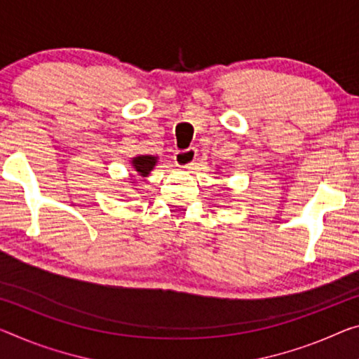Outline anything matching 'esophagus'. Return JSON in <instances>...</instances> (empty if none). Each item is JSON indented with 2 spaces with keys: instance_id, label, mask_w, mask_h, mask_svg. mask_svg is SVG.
Wrapping results in <instances>:
<instances>
[{
  "instance_id": "1",
  "label": "esophagus",
  "mask_w": 359,
  "mask_h": 359,
  "mask_svg": "<svg viewBox=\"0 0 359 359\" xmlns=\"http://www.w3.org/2000/svg\"><path fill=\"white\" fill-rule=\"evenodd\" d=\"M196 157H197V149L189 147V149H184V151L176 152L175 162L180 168H191L196 162Z\"/></svg>"
}]
</instances>
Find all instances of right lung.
Listing matches in <instances>:
<instances>
[{"instance_id":"add662e5","label":"right lung","mask_w":359,"mask_h":359,"mask_svg":"<svg viewBox=\"0 0 359 359\" xmlns=\"http://www.w3.org/2000/svg\"><path fill=\"white\" fill-rule=\"evenodd\" d=\"M156 163H157V157L154 156H137L131 161L135 172L140 176H142V178L149 176V173L152 172V168L156 167Z\"/></svg>"}]
</instances>
